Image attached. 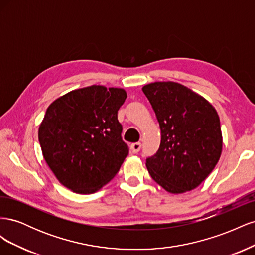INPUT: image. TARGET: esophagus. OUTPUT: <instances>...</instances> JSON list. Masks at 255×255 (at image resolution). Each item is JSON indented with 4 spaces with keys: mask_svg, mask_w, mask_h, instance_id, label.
Here are the masks:
<instances>
[{
    "mask_svg": "<svg viewBox=\"0 0 255 255\" xmlns=\"http://www.w3.org/2000/svg\"><path fill=\"white\" fill-rule=\"evenodd\" d=\"M141 149V143L140 142H134L130 144V151H132V153H138L139 152V150Z\"/></svg>",
    "mask_w": 255,
    "mask_h": 255,
    "instance_id": "obj_1",
    "label": "esophagus"
}]
</instances>
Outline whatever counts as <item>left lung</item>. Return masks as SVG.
I'll list each match as a JSON object with an SVG mask.
<instances>
[{
    "mask_svg": "<svg viewBox=\"0 0 255 255\" xmlns=\"http://www.w3.org/2000/svg\"><path fill=\"white\" fill-rule=\"evenodd\" d=\"M160 128V144L146 158L152 179L170 194L197 188L222 152L220 120L215 107L184 85L154 82L142 87Z\"/></svg>",
    "mask_w": 255,
    "mask_h": 255,
    "instance_id": "8db88e82",
    "label": "left lung"
}]
</instances>
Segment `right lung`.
<instances>
[{
    "label": "right lung",
    "instance_id": "1",
    "mask_svg": "<svg viewBox=\"0 0 255 255\" xmlns=\"http://www.w3.org/2000/svg\"><path fill=\"white\" fill-rule=\"evenodd\" d=\"M126 99L123 88L91 85L50 104L38 139L61 185L76 194H94L117 174L128 154L118 121Z\"/></svg>",
    "mask_w": 255,
    "mask_h": 255
}]
</instances>
